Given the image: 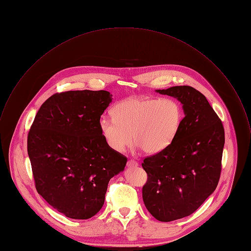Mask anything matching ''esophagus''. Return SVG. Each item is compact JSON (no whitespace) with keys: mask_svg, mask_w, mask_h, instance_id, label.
<instances>
[{"mask_svg":"<svg viewBox=\"0 0 251 251\" xmlns=\"http://www.w3.org/2000/svg\"><path fill=\"white\" fill-rule=\"evenodd\" d=\"M126 167H138V163L134 160H129L126 164Z\"/></svg>","mask_w":251,"mask_h":251,"instance_id":"1","label":"esophagus"}]
</instances>
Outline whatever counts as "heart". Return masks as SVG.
<instances>
[{
    "label": "heart",
    "mask_w": 251,
    "mask_h": 251,
    "mask_svg": "<svg viewBox=\"0 0 251 251\" xmlns=\"http://www.w3.org/2000/svg\"><path fill=\"white\" fill-rule=\"evenodd\" d=\"M111 114L113 119L102 117L98 122L100 133L111 150L122 153L132 140L144 153L154 155L176 137L183 109L173 98L132 97L117 103Z\"/></svg>",
    "instance_id": "1"
}]
</instances>
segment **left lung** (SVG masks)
<instances>
[{"instance_id": "left-lung-1", "label": "left lung", "mask_w": 251, "mask_h": 251, "mask_svg": "<svg viewBox=\"0 0 251 251\" xmlns=\"http://www.w3.org/2000/svg\"><path fill=\"white\" fill-rule=\"evenodd\" d=\"M176 98L185 117L172 143L144 160L148 174L142 197L148 211L169 222L195 212L217 187L225 132L205 96L189 85L157 89Z\"/></svg>"}]
</instances>
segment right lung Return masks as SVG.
Masks as SVG:
<instances>
[{"label": "right lung", "mask_w": 251, "mask_h": 251, "mask_svg": "<svg viewBox=\"0 0 251 251\" xmlns=\"http://www.w3.org/2000/svg\"><path fill=\"white\" fill-rule=\"evenodd\" d=\"M106 90L56 93L39 109L27 150L38 193L72 219H88L103 206L110 179L126 158L111 150L98 126L112 102Z\"/></svg>", "instance_id": "add662e5"}]
</instances>
